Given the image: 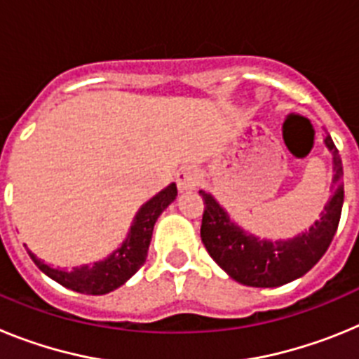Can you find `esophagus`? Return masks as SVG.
I'll use <instances>...</instances> for the list:
<instances>
[{"mask_svg":"<svg viewBox=\"0 0 359 359\" xmlns=\"http://www.w3.org/2000/svg\"><path fill=\"white\" fill-rule=\"evenodd\" d=\"M199 180H201V176H199L198 169L190 167V165H185V167H182V169L176 172L177 189L182 190V192H185V190L196 189V187H198V183H199Z\"/></svg>","mask_w":359,"mask_h":359,"instance_id":"esophagus-1","label":"esophagus"}]
</instances>
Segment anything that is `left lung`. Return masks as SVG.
Listing matches in <instances>:
<instances>
[{
  "instance_id": "left-lung-1",
  "label": "left lung",
  "mask_w": 359,
  "mask_h": 359,
  "mask_svg": "<svg viewBox=\"0 0 359 359\" xmlns=\"http://www.w3.org/2000/svg\"><path fill=\"white\" fill-rule=\"evenodd\" d=\"M325 145L334 163V194L323 208L322 217L309 230L287 241L257 239L230 221L219 203L199 190L205 210L201 219V241L207 252L233 280L252 287H277L302 277L322 255L340 223L344 207V167L331 136Z\"/></svg>"
}]
</instances>
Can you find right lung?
<instances>
[{
  "label": "right lung",
  "instance_id": "1",
  "mask_svg": "<svg viewBox=\"0 0 359 359\" xmlns=\"http://www.w3.org/2000/svg\"><path fill=\"white\" fill-rule=\"evenodd\" d=\"M176 183H170L160 194L149 199L136 214L126 243L113 255L100 262H95L93 266H81V268H73L72 271H62V269H53L46 266L32 252H28V255L41 271H44L50 278L68 290L86 294H106L109 291H115L144 266L154 223L161 212L176 199Z\"/></svg>",
  "mask_w": 359,
  "mask_h": 359
}]
</instances>
